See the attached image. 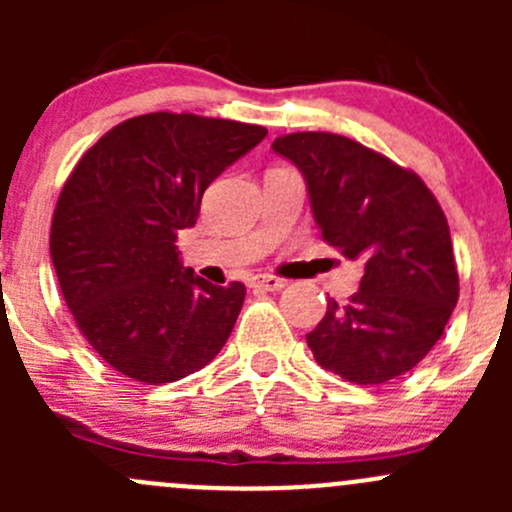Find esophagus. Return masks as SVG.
<instances>
[{"mask_svg": "<svg viewBox=\"0 0 512 512\" xmlns=\"http://www.w3.org/2000/svg\"><path fill=\"white\" fill-rule=\"evenodd\" d=\"M255 287L262 289V292H280V289L285 287V280H280V277H272V275H262V277H257Z\"/></svg>", "mask_w": 512, "mask_h": 512, "instance_id": "1", "label": "esophagus"}]
</instances>
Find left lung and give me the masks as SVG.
<instances>
[{
	"label": "left lung",
	"instance_id": "1",
	"mask_svg": "<svg viewBox=\"0 0 512 512\" xmlns=\"http://www.w3.org/2000/svg\"><path fill=\"white\" fill-rule=\"evenodd\" d=\"M272 151L307 180L322 237L364 262L359 292L329 299L307 344L322 369L361 386L386 384L433 349L458 302L451 230L414 170L337 133H289Z\"/></svg>",
	"mask_w": 512,
	"mask_h": 512
}]
</instances>
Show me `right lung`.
Returning a JSON list of instances; mask_svg holds the SVG:
<instances>
[{"label": "right lung", "mask_w": 512, "mask_h": 512, "mask_svg": "<svg viewBox=\"0 0 512 512\" xmlns=\"http://www.w3.org/2000/svg\"><path fill=\"white\" fill-rule=\"evenodd\" d=\"M267 136L252 123L146 113L81 156L56 203L49 250L66 307L106 364L170 384L218 356L245 285L218 287L178 257L205 188Z\"/></svg>", "instance_id": "right-lung-1"}]
</instances>
